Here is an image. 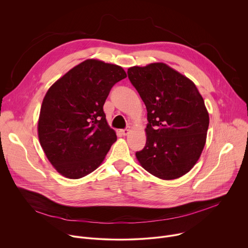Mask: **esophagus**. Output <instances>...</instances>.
<instances>
[{
  "label": "esophagus",
  "mask_w": 248,
  "mask_h": 248,
  "mask_svg": "<svg viewBox=\"0 0 248 248\" xmlns=\"http://www.w3.org/2000/svg\"><path fill=\"white\" fill-rule=\"evenodd\" d=\"M129 131H130V127H129V126H127V127H125L124 129H122V130H121V132H122L123 135H127V134L129 133Z\"/></svg>",
  "instance_id": "obj_1"
}]
</instances>
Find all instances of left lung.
<instances>
[{
	"label": "left lung",
	"mask_w": 248,
	"mask_h": 248,
	"mask_svg": "<svg viewBox=\"0 0 248 248\" xmlns=\"http://www.w3.org/2000/svg\"><path fill=\"white\" fill-rule=\"evenodd\" d=\"M147 110L146 144L135 153L140 165L162 180L188 172L206 142L209 115L195 84L163 62L127 69Z\"/></svg>",
	"instance_id": "8db88e82"
}]
</instances>
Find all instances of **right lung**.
Instances as JSON below:
<instances>
[{
    "label": "right lung",
    "instance_id": "add662e5",
    "mask_svg": "<svg viewBox=\"0 0 248 248\" xmlns=\"http://www.w3.org/2000/svg\"><path fill=\"white\" fill-rule=\"evenodd\" d=\"M126 78L124 68L86 60L47 91L40 110V144L54 168L67 179L95 170L117 140L103 106L112 87Z\"/></svg>",
    "mask_w": 248,
    "mask_h": 248
}]
</instances>
